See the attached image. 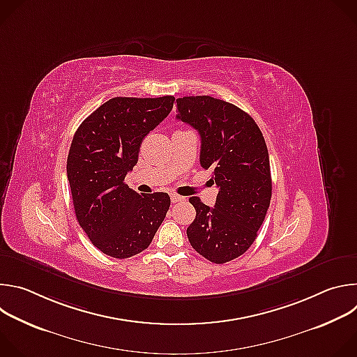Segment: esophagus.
<instances>
[{
	"mask_svg": "<svg viewBox=\"0 0 357 357\" xmlns=\"http://www.w3.org/2000/svg\"><path fill=\"white\" fill-rule=\"evenodd\" d=\"M171 200H172V203H178V202H183L185 199H183L182 196H178V195H172V196H171Z\"/></svg>",
	"mask_w": 357,
	"mask_h": 357,
	"instance_id": "esophagus-1",
	"label": "esophagus"
}]
</instances>
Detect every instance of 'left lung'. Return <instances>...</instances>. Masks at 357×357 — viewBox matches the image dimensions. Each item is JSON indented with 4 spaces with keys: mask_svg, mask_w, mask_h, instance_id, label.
<instances>
[{
    "mask_svg": "<svg viewBox=\"0 0 357 357\" xmlns=\"http://www.w3.org/2000/svg\"><path fill=\"white\" fill-rule=\"evenodd\" d=\"M176 112L200 134V165L219 188L215 208L189 199L196 218L186 234L200 256L225 264L248 250L266 219L273 190L268 149L252 117L227 101L181 97Z\"/></svg>",
    "mask_w": 357,
    "mask_h": 357,
    "instance_id": "8db88e82",
    "label": "left lung"
}]
</instances>
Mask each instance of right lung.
I'll use <instances>...</instances> for the list:
<instances>
[{
    "label": "right lung",
    "instance_id": "obj_1",
    "mask_svg": "<svg viewBox=\"0 0 357 357\" xmlns=\"http://www.w3.org/2000/svg\"><path fill=\"white\" fill-rule=\"evenodd\" d=\"M174 96L114 97L73 135L68 155L76 219L93 245L114 259L144 251L171 205L165 192L139 195L124 182L145 135L172 110Z\"/></svg>",
    "mask_w": 357,
    "mask_h": 357
}]
</instances>
